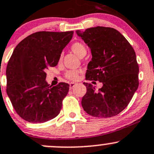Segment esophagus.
Here are the masks:
<instances>
[{"instance_id": "1", "label": "esophagus", "mask_w": 154, "mask_h": 154, "mask_svg": "<svg viewBox=\"0 0 154 154\" xmlns=\"http://www.w3.org/2000/svg\"><path fill=\"white\" fill-rule=\"evenodd\" d=\"M75 85H76L75 82H70V83H69V88L72 89L74 86H75Z\"/></svg>"}]
</instances>
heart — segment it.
<instances>
[{
	"label": "heart",
	"mask_w": 154,
	"mask_h": 154,
	"mask_svg": "<svg viewBox=\"0 0 154 154\" xmlns=\"http://www.w3.org/2000/svg\"><path fill=\"white\" fill-rule=\"evenodd\" d=\"M71 50L72 51L74 52L77 56L80 57V58H82L87 54V47H85V45L84 44L81 43V42H74V43L72 44L71 45ZM62 60V55H60L59 57V62H61ZM80 71L79 70H71L68 71V72H66L65 77H66L69 80L75 81L78 80L79 76H80Z\"/></svg>",
	"instance_id": "heart-1"
}]
</instances>
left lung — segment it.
<instances>
[{
  "label": "left lung",
  "instance_id": "8db88e82",
  "mask_svg": "<svg viewBox=\"0 0 154 154\" xmlns=\"http://www.w3.org/2000/svg\"><path fill=\"white\" fill-rule=\"evenodd\" d=\"M77 33L88 45L92 60L85 80L99 81L103 86L96 91L84 82L87 92L82 99L84 110L90 116L110 118L127 107L139 85V66L136 54L126 38L115 28L97 26Z\"/></svg>",
  "mask_w": 154,
  "mask_h": 154
}]
</instances>
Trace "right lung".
<instances>
[{"label": "right lung", "instance_id": "1", "mask_svg": "<svg viewBox=\"0 0 154 154\" xmlns=\"http://www.w3.org/2000/svg\"><path fill=\"white\" fill-rule=\"evenodd\" d=\"M73 31H38L17 45L6 67V93L16 112L30 123H44L56 117L69 85L49 86L45 70L58 64L62 50Z\"/></svg>", "mask_w": 154, "mask_h": 154}]
</instances>
